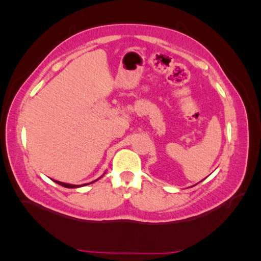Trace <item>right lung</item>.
I'll list each match as a JSON object with an SVG mask.
<instances>
[{
    "label": "right lung",
    "mask_w": 261,
    "mask_h": 261,
    "mask_svg": "<svg viewBox=\"0 0 261 261\" xmlns=\"http://www.w3.org/2000/svg\"><path fill=\"white\" fill-rule=\"evenodd\" d=\"M56 181V180H55ZM57 184H59V185H62V186H64V187H67V188H76V187H80V186H77V185H70V184H65V182H60V181H56ZM85 185V184H84Z\"/></svg>",
    "instance_id": "add662e5"
}]
</instances>
